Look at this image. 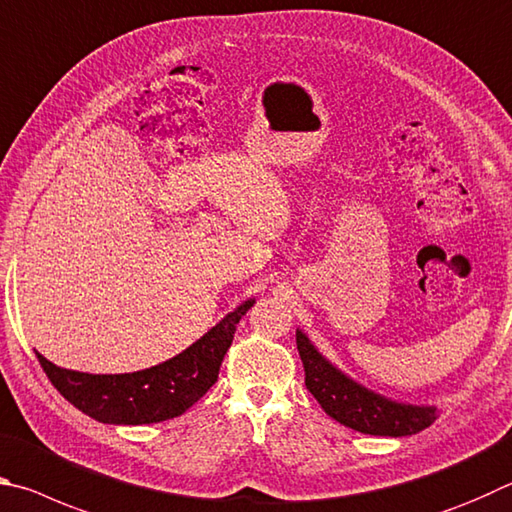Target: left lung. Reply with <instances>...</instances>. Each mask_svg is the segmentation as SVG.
<instances>
[{"instance_id":"left-lung-1","label":"left lung","mask_w":512,"mask_h":512,"mask_svg":"<svg viewBox=\"0 0 512 512\" xmlns=\"http://www.w3.org/2000/svg\"><path fill=\"white\" fill-rule=\"evenodd\" d=\"M297 348L306 369V387L321 409L337 423L371 436H411L427 429L438 418L436 407L407 405L391 400L330 364L306 333L297 330Z\"/></svg>"}]
</instances>
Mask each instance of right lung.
<instances>
[{"label":"right lung","instance_id":"add662e5","mask_svg":"<svg viewBox=\"0 0 512 512\" xmlns=\"http://www.w3.org/2000/svg\"><path fill=\"white\" fill-rule=\"evenodd\" d=\"M254 299L229 312L220 324L170 360L150 369L94 375L60 369L40 353L44 373L71 405L107 425H150L182 416L218 380L224 353L229 351L242 315Z\"/></svg>","mask_w":512,"mask_h":512}]
</instances>
